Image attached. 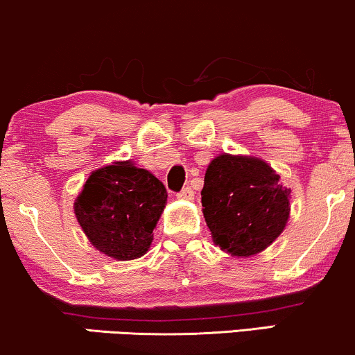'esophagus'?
<instances>
[{
  "instance_id": "obj_1",
  "label": "esophagus",
  "mask_w": 355,
  "mask_h": 355,
  "mask_svg": "<svg viewBox=\"0 0 355 355\" xmlns=\"http://www.w3.org/2000/svg\"><path fill=\"white\" fill-rule=\"evenodd\" d=\"M178 199H181V200H192V199H194V191H192L191 187L187 186L181 192H178Z\"/></svg>"
}]
</instances>
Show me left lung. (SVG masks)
<instances>
[{
    "label": "left lung",
    "instance_id": "8db88e82",
    "mask_svg": "<svg viewBox=\"0 0 355 355\" xmlns=\"http://www.w3.org/2000/svg\"><path fill=\"white\" fill-rule=\"evenodd\" d=\"M202 212L214 243L230 257H253L279 237L291 211V189L257 156L222 153L204 176Z\"/></svg>",
    "mask_w": 355,
    "mask_h": 355
}]
</instances>
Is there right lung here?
I'll return each instance as SVG.
<instances>
[{
  "label": "right lung",
  "instance_id": "1",
  "mask_svg": "<svg viewBox=\"0 0 355 355\" xmlns=\"http://www.w3.org/2000/svg\"><path fill=\"white\" fill-rule=\"evenodd\" d=\"M166 202L163 182L128 159L95 169L78 192L73 212L98 252L126 261L150 250Z\"/></svg>",
  "mask_w": 355,
  "mask_h": 355
}]
</instances>
